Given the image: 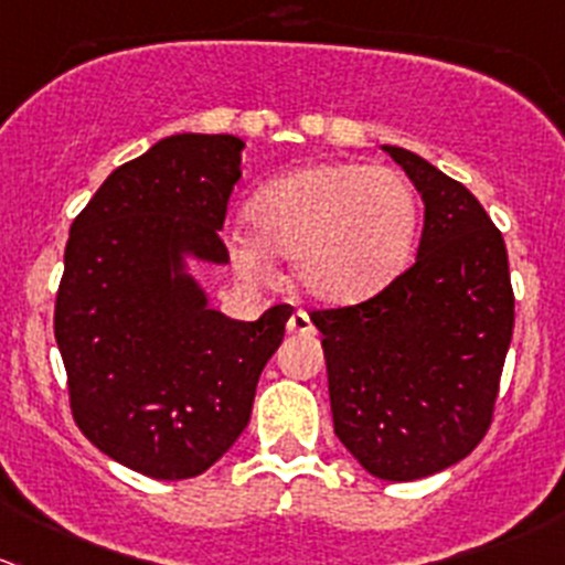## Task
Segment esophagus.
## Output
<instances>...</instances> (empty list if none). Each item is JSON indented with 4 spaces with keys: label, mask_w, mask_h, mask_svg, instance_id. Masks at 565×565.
<instances>
[{
    "label": "esophagus",
    "mask_w": 565,
    "mask_h": 565,
    "mask_svg": "<svg viewBox=\"0 0 565 565\" xmlns=\"http://www.w3.org/2000/svg\"><path fill=\"white\" fill-rule=\"evenodd\" d=\"M288 332H299V335H313L316 327H313V321H310V316L305 313V310H297V313L288 319Z\"/></svg>",
    "instance_id": "1"
}]
</instances>
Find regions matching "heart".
I'll return each mask as SVG.
<instances>
[{
    "label": "heart",
    "instance_id": "heart-1",
    "mask_svg": "<svg viewBox=\"0 0 565 565\" xmlns=\"http://www.w3.org/2000/svg\"><path fill=\"white\" fill-rule=\"evenodd\" d=\"M249 224L227 235L230 257L246 277H268L271 255L294 257L310 297L354 302L407 266L418 199L391 166L313 163L266 182L249 199Z\"/></svg>",
    "mask_w": 565,
    "mask_h": 565
}]
</instances>
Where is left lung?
Segmentation results:
<instances>
[{"label": "left lung", "instance_id": "8db88e82", "mask_svg": "<svg viewBox=\"0 0 565 565\" xmlns=\"http://www.w3.org/2000/svg\"><path fill=\"white\" fill-rule=\"evenodd\" d=\"M385 152L424 202L416 260L372 299L310 310L335 435L369 475L411 482L486 438L513 338L504 238L458 180L399 147Z\"/></svg>", "mask_w": 565, "mask_h": 565}]
</instances>
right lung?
I'll use <instances>...</instances> for the list:
<instances>
[{
    "label": "right lung",
    "instance_id": "right-lung-1",
    "mask_svg": "<svg viewBox=\"0 0 565 565\" xmlns=\"http://www.w3.org/2000/svg\"><path fill=\"white\" fill-rule=\"evenodd\" d=\"M235 136L163 138L118 166L68 230L55 341L68 405L107 458L154 480L211 469L249 424L291 305L257 321L207 308L182 252L227 263L218 230L241 180Z\"/></svg>",
    "mask_w": 565,
    "mask_h": 565
}]
</instances>
